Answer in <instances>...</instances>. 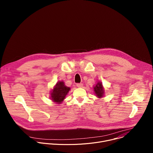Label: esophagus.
Listing matches in <instances>:
<instances>
[{
	"label": "esophagus",
	"mask_w": 153,
	"mask_h": 153,
	"mask_svg": "<svg viewBox=\"0 0 153 153\" xmlns=\"http://www.w3.org/2000/svg\"><path fill=\"white\" fill-rule=\"evenodd\" d=\"M76 86L77 87H79V88H81V87L83 86V84L82 83H77L76 84Z\"/></svg>",
	"instance_id": "1"
}]
</instances>
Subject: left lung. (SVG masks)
Wrapping results in <instances>:
<instances>
[{
    "instance_id": "1",
    "label": "left lung",
    "mask_w": 153,
    "mask_h": 153,
    "mask_svg": "<svg viewBox=\"0 0 153 153\" xmlns=\"http://www.w3.org/2000/svg\"><path fill=\"white\" fill-rule=\"evenodd\" d=\"M94 92L97 95V97H102L104 93V90L102 86V84L100 82H98L96 86L94 88Z\"/></svg>"
}]
</instances>
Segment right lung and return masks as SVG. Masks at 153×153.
Wrapping results in <instances>:
<instances>
[{
	"instance_id": "obj_1",
	"label": "right lung",
	"mask_w": 153,
	"mask_h": 153,
	"mask_svg": "<svg viewBox=\"0 0 153 153\" xmlns=\"http://www.w3.org/2000/svg\"><path fill=\"white\" fill-rule=\"evenodd\" d=\"M70 88L66 86L63 82H58L51 93V97L53 102L60 103L68 94Z\"/></svg>"
}]
</instances>
